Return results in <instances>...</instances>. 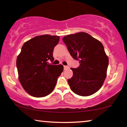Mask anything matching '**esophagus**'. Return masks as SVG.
I'll use <instances>...</instances> for the list:
<instances>
[{"instance_id": "obj_1", "label": "esophagus", "mask_w": 127, "mask_h": 127, "mask_svg": "<svg viewBox=\"0 0 127 127\" xmlns=\"http://www.w3.org/2000/svg\"><path fill=\"white\" fill-rule=\"evenodd\" d=\"M68 68H69V66H66V65H64V70L67 69H68Z\"/></svg>"}]
</instances>
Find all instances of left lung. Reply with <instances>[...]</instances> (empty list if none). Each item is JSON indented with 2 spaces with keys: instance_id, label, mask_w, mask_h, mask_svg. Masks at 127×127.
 Returning a JSON list of instances; mask_svg holds the SVG:
<instances>
[{
  "instance_id": "8db88e82",
  "label": "left lung",
  "mask_w": 127,
  "mask_h": 127,
  "mask_svg": "<svg viewBox=\"0 0 127 127\" xmlns=\"http://www.w3.org/2000/svg\"><path fill=\"white\" fill-rule=\"evenodd\" d=\"M63 42L79 66L70 68L73 74L68 79L72 91L88 96L99 90L106 77L109 59L102 43L89 34L78 32L64 36Z\"/></svg>"
}]
</instances>
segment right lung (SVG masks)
I'll return each instance as SVG.
<instances>
[{"mask_svg":"<svg viewBox=\"0 0 127 127\" xmlns=\"http://www.w3.org/2000/svg\"><path fill=\"white\" fill-rule=\"evenodd\" d=\"M59 36H37L26 42L17 58L19 80L30 95L45 97L53 91L57 79L63 70L62 64L51 65L53 52Z\"/></svg>","mask_w":127,"mask_h":127,"instance_id":"1","label":"right lung"}]
</instances>
